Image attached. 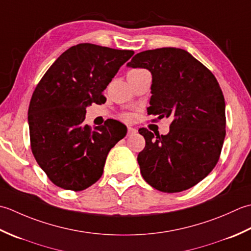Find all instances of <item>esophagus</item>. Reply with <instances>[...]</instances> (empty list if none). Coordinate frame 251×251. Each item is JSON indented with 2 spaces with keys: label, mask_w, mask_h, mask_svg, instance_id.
<instances>
[{
  "label": "esophagus",
  "mask_w": 251,
  "mask_h": 251,
  "mask_svg": "<svg viewBox=\"0 0 251 251\" xmlns=\"http://www.w3.org/2000/svg\"><path fill=\"white\" fill-rule=\"evenodd\" d=\"M136 133V129L133 126H127V135H133Z\"/></svg>",
  "instance_id": "1"
}]
</instances>
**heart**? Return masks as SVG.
I'll return each mask as SVG.
<instances>
[{
	"label": "heart",
	"instance_id": "obj_1",
	"mask_svg": "<svg viewBox=\"0 0 251 251\" xmlns=\"http://www.w3.org/2000/svg\"><path fill=\"white\" fill-rule=\"evenodd\" d=\"M136 70H139V69H136ZM124 118H126V119H129V118H130V116H129V115H124Z\"/></svg>",
	"mask_w": 251,
	"mask_h": 251
}]
</instances>
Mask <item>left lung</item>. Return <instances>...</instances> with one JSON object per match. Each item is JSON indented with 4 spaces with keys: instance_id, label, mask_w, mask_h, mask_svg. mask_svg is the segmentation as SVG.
<instances>
[{
    "instance_id": "1",
    "label": "left lung",
    "mask_w": 251,
    "mask_h": 251,
    "mask_svg": "<svg viewBox=\"0 0 251 251\" xmlns=\"http://www.w3.org/2000/svg\"><path fill=\"white\" fill-rule=\"evenodd\" d=\"M127 66L151 73L148 115L172 119L167 135L139 130L146 143L137 156L142 176L163 193L188 190L216 167L226 137V101L216 76L176 48L144 50Z\"/></svg>"
}]
</instances>
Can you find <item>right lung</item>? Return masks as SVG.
Listing matches in <instances>:
<instances>
[{
	"label": "right lung",
	"mask_w": 251,
	"mask_h": 251,
	"mask_svg": "<svg viewBox=\"0 0 251 251\" xmlns=\"http://www.w3.org/2000/svg\"><path fill=\"white\" fill-rule=\"evenodd\" d=\"M134 54L91 43L71 47L44 74L30 100V146L41 169L56 186L80 192L103 175L107 155L126 134L108 119L91 129L86 106L106 101L104 90Z\"/></svg>",
	"instance_id": "obj_1"
}]
</instances>
